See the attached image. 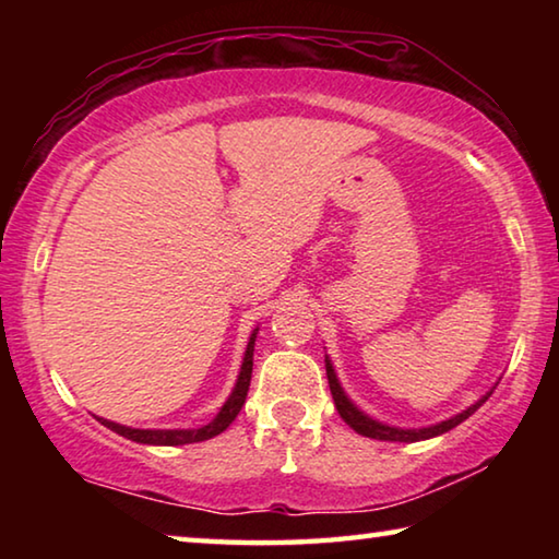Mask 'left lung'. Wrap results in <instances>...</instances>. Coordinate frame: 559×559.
<instances>
[{
    "instance_id": "8db88e82",
    "label": "left lung",
    "mask_w": 559,
    "mask_h": 559,
    "mask_svg": "<svg viewBox=\"0 0 559 559\" xmlns=\"http://www.w3.org/2000/svg\"><path fill=\"white\" fill-rule=\"evenodd\" d=\"M325 372H328V384H330V392H333V402L337 406V414L343 416V421L347 424L349 429H355L357 433H362V437H370V439H380V441H421V439H431V437H439V433L449 431L453 427H459L461 421H466L468 416L478 409L480 404H484L490 394L488 392L484 400H478L473 406H468L466 412H461L456 416H451V419L437 424V427H427V429H394V427H386V424H380L370 419V416L362 414L357 409V406L347 400L343 386H340L333 365H330V359L325 357Z\"/></svg>"
}]
</instances>
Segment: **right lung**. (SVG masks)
Listing matches in <instances>:
<instances>
[{"label": "right lung", "instance_id": "add662e5", "mask_svg": "<svg viewBox=\"0 0 559 559\" xmlns=\"http://www.w3.org/2000/svg\"><path fill=\"white\" fill-rule=\"evenodd\" d=\"M253 343H257V330H253L249 345H246L239 382H236L231 396L222 406V412L216 414L214 421L206 424V427H202V429H130V427H122V424L108 421V419H98V421L103 424V427H108L110 431L120 433V437L138 441V443H150V447H182V443H197V441H206V439L216 437V433H222L236 419V414L241 412V406L246 402V394H249L251 370H253Z\"/></svg>", "mask_w": 559, "mask_h": 559}]
</instances>
